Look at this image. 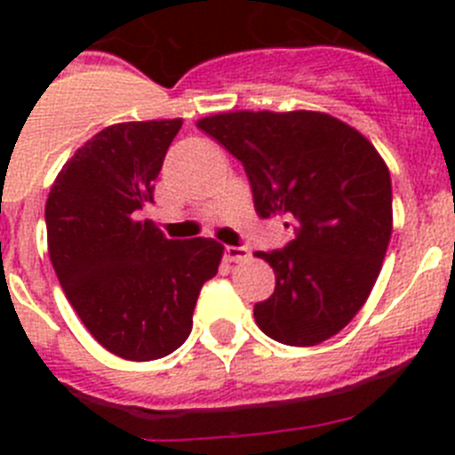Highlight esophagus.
Here are the masks:
<instances>
[{"mask_svg": "<svg viewBox=\"0 0 455 455\" xmlns=\"http://www.w3.org/2000/svg\"><path fill=\"white\" fill-rule=\"evenodd\" d=\"M251 252L243 246H225V259L228 262H246Z\"/></svg>", "mask_w": 455, "mask_h": 455, "instance_id": "34e87169", "label": "esophagus"}]
</instances>
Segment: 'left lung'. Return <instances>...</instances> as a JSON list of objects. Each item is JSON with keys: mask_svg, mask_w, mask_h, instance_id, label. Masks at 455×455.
Listing matches in <instances>:
<instances>
[{"mask_svg": "<svg viewBox=\"0 0 455 455\" xmlns=\"http://www.w3.org/2000/svg\"><path fill=\"white\" fill-rule=\"evenodd\" d=\"M198 127L243 164L257 214L287 216L296 232L280 251L255 252L275 273V291L252 309L257 325L289 347L331 339L369 299L387 252L392 180L383 156L319 111H232Z\"/></svg>", "mask_w": 455, "mask_h": 455, "instance_id": "8db88e82", "label": "left lung"}]
</instances>
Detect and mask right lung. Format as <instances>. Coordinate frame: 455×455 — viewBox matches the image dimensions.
<instances>
[{
    "instance_id": "obj_1",
    "label": "right lung",
    "mask_w": 455,
    "mask_h": 455,
    "mask_svg": "<svg viewBox=\"0 0 455 455\" xmlns=\"http://www.w3.org/2000/svg\"><path fill=\"white\" fill-rule=\"evenodd\" d=\"M182 120L111 124L86 140L52 184L47 248L68 300L114 355L148 363L187 341L196 300L219 273L214 239H166L136 212Z\"/></svg>"
}]
</instances>
